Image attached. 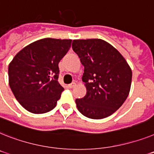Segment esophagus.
Masks as SVG:
<instances>
[{
  "instance_id": "34e87169",
  "label": "esophagus",
  "mask_w": 154,
  "mask_h": 154,
  "mask_svg": "<svg viewBox=\"0 0 154 154\" xmlns=\"http://www.w3.org/2000/svg\"><path fill=\"white\" fill-rule=\"evenodd\" d=\"M76 85H77V84H76V82H75V81H73V82H72L70 85H69V87L70 88H74L75 86H76Z\"/></svg>"
}]
</instances>
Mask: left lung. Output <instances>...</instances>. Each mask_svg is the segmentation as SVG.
Returning a JSON list of instances; mask_svg holds the SVG:
<instances>
[{
	"label": "left lung",
	"mask_w": 154,
	"mask_h": 154,
	"mask_svg": "<svg viewBox=\"0 0 154 154\" xmlns=\"http://www.w3.org/2000/svg\"><path fill=\"white\" fill-rule=\"evenodd\" d=\"M72 48L85 66L82 81L87 89L84 98L76 99L77 109L88 118L109 117L128 96L131 67L117 49L104 40H73Z\"/></svg>",
	"instance_id": "1"
}]
</instances>
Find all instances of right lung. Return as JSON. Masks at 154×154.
I'll return each mask as SVG.
<instances>
[{
	"label": "right lung",
	"mask_w": 154,
	"mask_h": 154,
	"mask_svg": "<svg viewBox=\"0 0 154 154\" xmlns=\"http://www.w3.org/2000/svg\"><path fill=\"white\" fill-rule=\"evenodd\" d=\"M72 40L43 38L23 48L8 66V83L15 99L30 113L55 107L64 90L58 81L59 63Z\"/></svg>",
	"instance_id": "add662e5"
}]
</instances>
